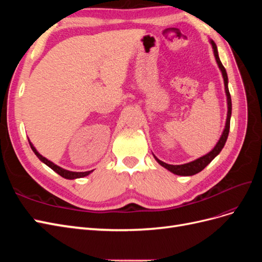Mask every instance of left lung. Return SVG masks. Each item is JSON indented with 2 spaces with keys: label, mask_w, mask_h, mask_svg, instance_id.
Returning a JSON list of instances; mask_svg holds the SVG:
<instances>
[{
  "label": "left lung",
  "mask_w": 262,
  "mask_h": 262,
  "mask_svg": "<svg viewBox=\"0 0 262 262\" xmlns=\"http://www.w3.org/2000/svg\"><path fill=\"white\" fill-rule=\"evenodd\" d=\"M211 45H212V48H213V53H214V57H215L216 63L219 66V69L221 70L222 72V76H223V80H224V86H225V94H226V99H227V117H226V122H225V128L221 134V138L219 139L217 143L215 144L209 153H207L205 155L196 158V160L192 161V162H189L187 164H182V165H170V164H166L164 162H162L161 160H158V158L153 154L154 158L156 160V162L160 164L161 166H163L164 168H166L167 170H169L170 172L175 173V175H179V176H192L195 175V173L200 172L202 169H204L215 158L220 152L222 150V148L224 147L225 143H226V140L228 137V132H229V123H231V116H232V99H231V94H229L228 91V77H227V73H226V70L222 64V62L219 58V52H217V47L213 40H210Z\"/></svg>",
  "instance_id": "obj_1"
}]
</instances>
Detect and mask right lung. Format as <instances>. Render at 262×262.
Masks as SVG:
<instances>
[{"label":"right lung","mask_w":262,"mask_h":262,"mask_svg":"<svg viewBox=\"0 0 262 262\" xmlns=\"http://www.w3.org/2000/svg\"><path fill=\"white\" fill-rule=\"evenodd\" d=\"M28 141H29V145H30L31 149H33V152L36 154V156L39 158V160H40L42 163H45V164H46L47 166H48V167H50L52 170H54L55 172L59 173V175H60V176H62L63 178H66V179H76V178H83V177L89 176L91 172H93V170L77 172V171H71V170H67V169H64V168H62V167H60V166H58V165H55L54 163H52L51 161L47 160L46 157H43V156H42L40 153L38 152V150L36 149V147L34 146V144L31 143V142H30V140H28Z\"/></svg>","instance_id":"obj_1"}]
</instances>
